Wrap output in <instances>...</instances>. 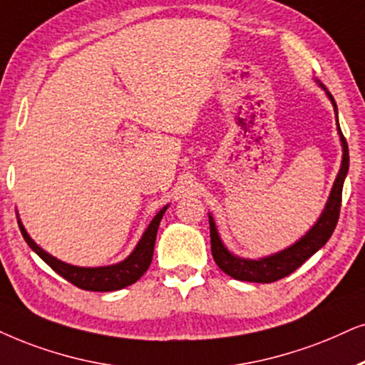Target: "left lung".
I'll return each mask as SVG.
<instances>
[{"label": "left lung", "mask_w": 365, "mask_h": 365, "mask_svg": "<svg viewBox=\"0 0 365 365\" xmlns=\"http://www.w3.org/2000/svg\"><path fill=\"white\" fill-rule=\"evenodd\" d=\"M317 84L325 91L327 98L330 99L331 106H334L336 133H339L340 145H342V163H340V170L339 173H336L334 187H331L330 190L329 200H327L324 210H322L317 222L313 224L298 241H294L292 246L274 252V255L257 257V259L241 257L234 255L232 251H229L219 236V230H217L214 217L209 214L212 256H214L217 266H219L225 274H229L230 278L239 281H251V283H273V281L284 278V276L292 274L294 269H298L308 257H312L318 249L324 247L331 234H334L336 220H339L340 214V204H342L344 180L347 177L349 172V146L342 131H340L339 110H336L334 96L330 94L329 89H327L320 81H317Z\"/></svg>", "instance_id": "left-lung-1"}]
</instances>
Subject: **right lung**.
<instances>
[{
	"instance_id": "obj_1",
	"label": "right lung",
	"mask_w": 365,
	"mask_h": 365,
	"mask_svg": "<svg viewBox=\"0 0 365 365\" xmlns=\"http://www.w3.org/2000/svg\"><path fill=\"white\" fill-rule=\"evenodd\" d=\"M170 205H165L163 209H160L158 214L153 217V220L148 224L145 232L140 241H138L136 247L133 249L131 255L126 259L116 262V264L109 266H98V267H86V266H73L68 262H63L57 259V257L48 255L45 249H41L34 239L30 237V234L26 232L25 225H23L20 215L18 217V225L23 234L26 244L31 247V251H35L41 259L52 267L55 273L71 281L72 284H76L77 288L87 289V292H116V289H123L126 286L136 283L143 274L148 271L153 259V251H155V241H156V232H158L161 217L167 212Z\"/></svg>"
}]
</instances>
